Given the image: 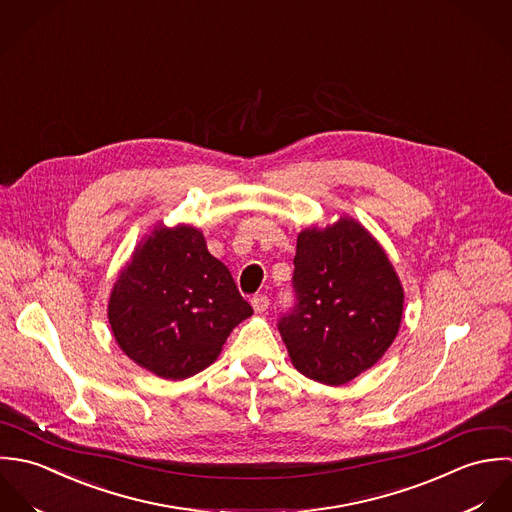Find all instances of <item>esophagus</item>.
I'll list each match as a JSON object with an SVG mask.
<instances>
[{"label": "esophagus", "mask_w": 512, "mask_h": 512, "mask_svg": "<svg viewBox=\"0 0 512 512\" xmlns=\"http://www.w3.org/2000/svg\"><path fill=\"white\" fill-rule=\"evenodd\" d=\"M251 307H253V310H255L257 314L265 312V310L269 308V297H267V295H255V297L251 299Z\"/></svg>", "instance_id": "1"}]
</instances>
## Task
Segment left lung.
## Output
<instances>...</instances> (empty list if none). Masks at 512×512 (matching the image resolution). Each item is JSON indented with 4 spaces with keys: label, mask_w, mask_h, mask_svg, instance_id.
I'll return each instance as SVG.
<instances>
[{
    "label": "left lung",
    "mask_w": 512,
    "mask_h": 512,
    "mask_svg": "<svg viewBox=\"0 0 512 512\" xmlns=\"http://www.w3.org/2000/svg\"><path fill=\"white\" fill-rule=\"evenodd\" d=\"M295 308L279 320L293 366L324 386L370 370L392 346L404 287L376 237L354 217L312 225L297 237Z\"/></svg>",
    "instance_id": "obj_1"
}]
</instances>
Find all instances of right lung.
I'll return each mask as SVG.
<instances>
[{"label":"right lung","mask_w":512,"mask_h":512,"mask_svg":"<svg viewBox=\"0 0 512 512\" xmlns=\"http://www.w3.org/2000/svg\"><path fill=\"white\" fill-rule=\"evenodd\" d=\"M106 310L120 350L164 380L211 366L231 330L253 314L204 233L162 221L120 269Z\"/></svg>","instance_id":"1"}]
</instances>
